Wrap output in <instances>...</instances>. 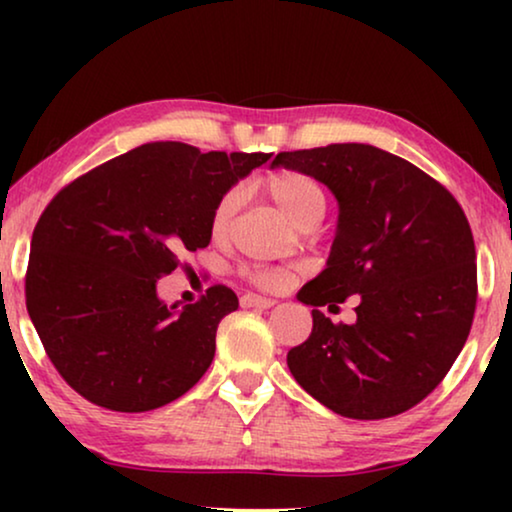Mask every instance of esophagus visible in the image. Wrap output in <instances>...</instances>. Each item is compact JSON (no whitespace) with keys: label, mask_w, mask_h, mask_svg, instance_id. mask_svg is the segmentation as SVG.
<instances>
[{"label":"esophagus","mask_w":512,"mask_h":512,"mask_svg":"<svg viewBox=\"0 0 512 512\" xmlns=\"http://www.w3.org/2000/svg\"><path fill=\"white\" fill-rule=\"evenodd\" d=\"M242 307H256V310H270V307L277 305V300L272 298H263V296H254V293H247V296L240 298Z\"/></svg>","instance_id":"esophagus-1"}]
</instances>
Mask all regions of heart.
Here are the masks:
<instances>
[{
    "label": "heart",
    "instance_id": "obj_1",
    "mask_svg": "<svg viewBox=\"0 0 512 512\" xmlns=\"http://www.w3.org/2000/svg\"><path fill=\"white\" fill-rule=\"evenodd\" d=\"M263 193L275 202L286 219L300 230L314 228L324 219L328 207L326 188L310 174L298 170H277L261 181ZM240 195L237 191L223 193L209 216V233L214 240H223L233 226ZM261 289H279L284 284V275L275 270H256L249 275Z\"/></svg>",
    "mask_w": 512,
    "mask_h": 512
}]
</instances>
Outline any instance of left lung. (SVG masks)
<instances>
[{"label":"left lung","mask_w":512,"mask_h":512,"mask_svg":"<svg viewBox=\"0 0 512 512\" xmlns=\"http://www.w3.org/2000/svg\"><path fill=\"white\" fill-rule=\"evenodd\" d=\"M338 200L326 268L298 291L312 333L286 363L312 398L349 419L401 415L443 382L466 345L478 300L468 219L445 186L370 144L282 151ZM360 300L354 325L318 310Z\"/></svg>","instance_id":"1"}]
</instances>
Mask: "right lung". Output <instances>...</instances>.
<instances>
[{
    "mask_svg": "<svg viewBox=\"0 0 512 512\" xmlns=\"http://www.w3.org/2000/svg\"><path fill=\"white\" fill-rule=\"evenodd\" d=\"M270 156L153 142L55 195L32 233L25 298L69 387L107 410L146 412L207 373L237 296L219 284L177 310L156 284L184 251L207 247L216 202Z\"/></svg>",
    "mask_w": 512,
    "mask_h": 512,
    "instance_id": "1",
    "label": "right lung"
}]
</instances>
